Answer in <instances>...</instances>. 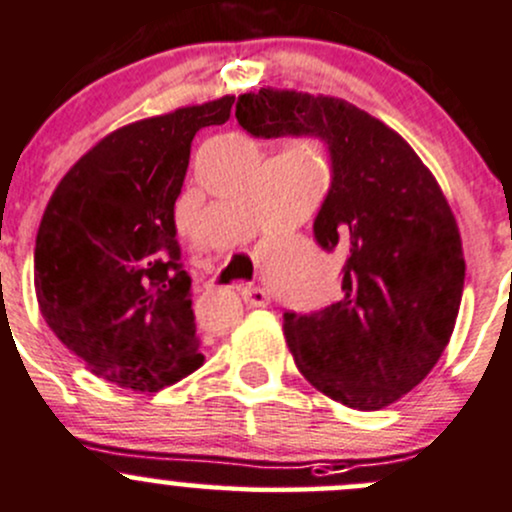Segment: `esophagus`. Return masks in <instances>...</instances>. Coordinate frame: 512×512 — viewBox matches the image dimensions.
Returning a JSON list of instances; mask_svg holds the SVG:
<instances>
[{"label":"esophagus","mask_w":512,"mask_h":512,"mask_svg":"<svg viewBox=\"0 0 512 512\" xmlns=\"http://www.w3.org/2000/svg\"><path fill=\"white\" fill-rule=\"evenodd\" d=\"M241 298H244V303L251 305V308H266L268 305V293L258 286L241 288Z\"/></svg>","instance_id":"obj_1"}]
</instances>
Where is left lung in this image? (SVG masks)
Returning a JSON list of instances; mask_svg holds the SVG:
<instances>
[{"label": "left lung", "mask_w": 512, "mask_h": 512, "mask_svg": "<svg viewBox=\"0 0 512 512\" xmlns=\"http://www.w3.org/2000/svg\"><path fill=\"white\" fill-rule=\"evenodd\" d=\"M256 138L313 135L328 145V197L313 231L340 249L342 298L310 315H283L300 374L360 412L412 392L449 345L466 261L456 217L409 142L333 96L261 88L236 100Z\"/></svg>", "instance_id": "8db88e82"}]
</instances>
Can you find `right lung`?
Listing matches in <instances>:
<instances>
[{"instance_id": "right-lung-1", "label": "right lung", "mask_w": 512, "mask_h": 512, "mask_svg": "<svg viewBox=\"0 0 512 512\" xmlns=\"http://www.w3.org/2000/svg\"><path fill=\"white\" fill-rule=\"evenodd\" d=\"M234 96L123 125L63 175L41 217L34 288L46 325L105 382L160 392L199 370L175 202L194 135Z\"/></svg>"}]
</instances>
